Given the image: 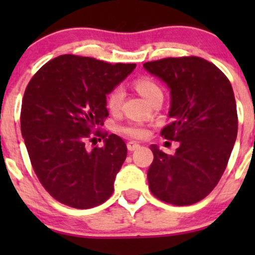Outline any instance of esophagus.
Returning a JSON list of instances; mask_svg holds the SVG:
<instances>
[{
    "mask_svg": "<svg viewBox=\"0 0 255 255\" xmlns=\"http://www.w3.org/2000/svg\"><path fill=\"white\" fill-rule=\"evenodd\" d=\"M139 144L138 143H135V142H128L127 143V148H128V150L129 151H133V150H137L138 148H139Z\"/></svg>",
    "mask_w": 255,
    "mask_h": 255,
    "instance_id": "obj_1",
    "label": "esophagus"
}]
</instances>
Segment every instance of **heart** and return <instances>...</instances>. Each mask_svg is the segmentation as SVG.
<instances>
[{
    "label": "heart",
    "mask_w": 255,
    "mask_h": 255,
    "mask_svg": "<svg viewBox=\"0 0 255 255\" xmlns=\"http://www.w3.org/2000/svg\"><path fill=\"white\" fill-rule=\"evenodd\" d=\"M134 87L138 92L144 97L145 100H148L149 102L154 99L158 95H163L161 92L160 86L150 78H139L134 81ZM123 100H125V91L122 90V87H115L109 95H107V107L111 112H117L120 111L121 106L123 104ZM121 132L123 134L128 135L130 138H135V139H142V138L146 137L148 134V129L145 127L140 125H127L122 126L120 128Z\"/></svg>",
    "instance_id": "1"
}]
</instances>
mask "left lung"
Segmentation results:
<instances>
[{
	"instance_id": "obj_1",
	"label": "left lung",
	"mask_w": 255,
	"mask_h": 255,
	"mask_svg": "<svg viewBox=\"0 0 255 255\" xmlns=\"http://www.w3.org/2000/svg\"><path fill=\"white\" fill-rule=\"evenodd\" d=\"M143 66L170 89L171 122L160 134L180 143L174 155L150 145L149 189L166 204L194 205L218 184L237 138L232 85L215 64L199 56L164 58Z\"/></svg>"
}]
</instances>
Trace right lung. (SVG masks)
I'll return each instance as SVG.
<instances>
[{"label": "right lung", "mask_w": 255, "mask_h": 255, "mask_svg": "<svg viewBox=\"0 0 255 255\" xmlns=\"http://www.w3.org/2000/svg\"><path fill=\"white\" fill-rule=\"evenodd\" d=\"M134 68L64 54L44 64L25 87L20 130L35 175L56 201L86 210L112 195L127 145L97 128L109 117L106 95ZM96 136L105 145L87 151L86 140Z\"/></svg>", "instance_id": "add662e5"}]
</instances>
